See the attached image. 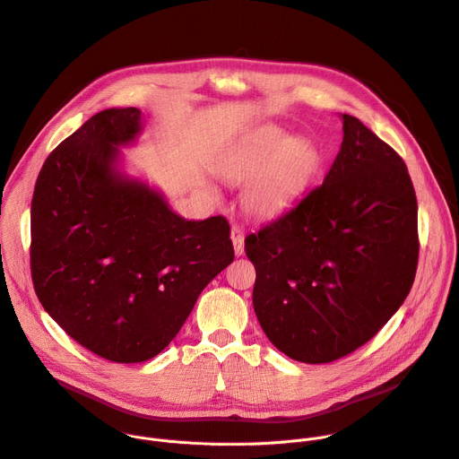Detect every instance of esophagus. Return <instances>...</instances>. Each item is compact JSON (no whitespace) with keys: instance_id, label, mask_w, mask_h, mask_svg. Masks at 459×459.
<instances>
[{"instance_id":"esophagus-1","label":"esophagus","mask_w":459,"mask_h":459,"mask_svg":"<svg viewBox=\"0 0 459 459\" xmlns=\"http://www.w3.org/2000/svg\"><path fill=\"white\" fill-rule=\"evenodd\" d=\"M230 239L234 243V253L236 256L243 255V229L239 225H232L230 229Z\"/></svg>"}]
</instances>
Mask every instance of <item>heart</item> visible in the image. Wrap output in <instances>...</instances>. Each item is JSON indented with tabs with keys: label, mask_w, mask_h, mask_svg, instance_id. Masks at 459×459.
Returning <instances> with one entry per match:
<instances>
[{
	"label": "heart",
	"mask_w": 459,
	"mask_h": 459,
	"mask_svg": "<svg viewBox=\"0 0 459 459\" xmlns=\"http://www.w3.org/2000/svg\"><path fill=\"white\" fill-rule=\"evenodd\" d=\"M321 168V151L307 136H290L279 127H262L243 140L221 166L234 185L247 182L243 208L260 220L288 212L308 190Z\"/></svg>",
	"instance_id": "1"
}]
</instances>
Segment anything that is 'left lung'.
Masks as SVG:
<instances>
[{"label": "left lung", "instance_id": "left-lung-1", "mask_svg": "<svg viewBox=\"0 0 459 459\" xmlns=\"http://www.w3.org/2000/svg\"><path fill=\"white\" fill-rule=\"evenodd\" d=\"M323 185L246 238L253 307L291 359L354 352L408 297L419 258L417 199L404 160L354 116Z\"/></svg>", "mask_w": 459, "mask_h": 459}]
</instances>
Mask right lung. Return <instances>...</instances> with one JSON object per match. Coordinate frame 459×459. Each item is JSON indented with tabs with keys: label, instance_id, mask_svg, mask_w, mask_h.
<instances>
[{
	"label": "right lung",
	"instance_id": "right-lung-1",
	"mask_svg": "<svg viewBox=\"0 0 459 459\" xmlns=\"http://www.w3.org/2000/svg\"><path fill=\"white\" fill-rule=\"evenodd\" d=\"M142 133L134 107L107 108L44 162L30 203V274L70 338L116 363L155 358L232 260L229 221H188L119 169Z\"/></svg>",
	"mask_w": 459,
	"mask_h": 459
}]
</instances>
